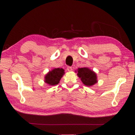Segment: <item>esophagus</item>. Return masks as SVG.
Segmentation results:
<instances>
[{
	"label": "esophagus",
	"mask_w": 135,
	"mask_h": 135,
	"mask_svg": "<svg viewBox=\"0 0 135 135\" xmlns=\"http://www.w3.org/2000/svg\"><path fill=\"white\" fill-rule=\"evenodd\" d=\"M67 71H69V72H70V71H73V68H72V67H67Z\"/></svg>",
	"instance_id": "1"
}]
</instances>
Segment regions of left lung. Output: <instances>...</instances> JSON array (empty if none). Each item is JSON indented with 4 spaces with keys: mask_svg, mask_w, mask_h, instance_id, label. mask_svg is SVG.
I'll return each instance as SVG.
<instances>
[{
    "mask_svg": "<svg viewBox=\"0 0 135 135\" xmlns=\"http://www.w3.org/2000/svg\"><path fill=\"white\" fill-rule=\"evenodd\" d=\"M75 72L77 73L78 77L86 86H92L98 82L96 73L94 71L90 70L89 68H78Z\"/></svg>",
    "mask_w": 135,
    "mask_h": 135,
    "instance_id": "obj_1",
    "label": "left lung"
}]
</instances>
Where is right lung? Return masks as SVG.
I'll return each mask as SVG.
<instances>
[{
    "label": "right lung",
    "mask_w": 135,
    "mask_h": 135,
    "mask_svg": "<svg viewBox=\"0 0 135 135\" xmlns=\"http://www.w3.org/2000/svg\"><path fill=\"white\" fill-rule=\"evenodd\" d=\"M64 74V70L62 68H54L45 75L44 82L52 86L57 85L60 83L61 78Z\"/></svg>",
    "instance_id": "right-lung-1"
}]
</instances>
